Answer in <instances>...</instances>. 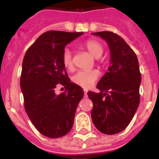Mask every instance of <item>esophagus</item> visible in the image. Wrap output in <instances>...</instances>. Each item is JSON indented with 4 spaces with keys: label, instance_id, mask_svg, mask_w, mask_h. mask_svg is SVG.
<instances>
[{
    "label": "esophagus",
    "instance_id": "34e87169",
    "mask_svg": "<svg viewBox=\"0 0 159 159\" xmlns=\"http://www.w3.org/2000/svg\"><path fill=\"white\" fill-rule=\"evenodd\" d=\"M87 92H88V91H87V90H85V89H84V97H87Z\"/></svg>",
    "mask_w": 159,
    "mask_h": 159
}]
</instances>
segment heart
I'll return each instance as SVG.
<instances>
[{
    "label": "heart",
    "mask_w": 159,
    "mask_h": 159,
    "mask_svg": "<svg viewBox=\"0 0 159 159\" xmlns=\"http://www.w3.org/2000/svg\"><path fill=\"white\" fill-rule=\"evenodd\" d=\"M84 47L95 58H100L103 53V46L99 41L96 40H90L84 44ZM62 63L67 69L72 70L74 68L73 56L71 50L66 48L62 53ZM99 73L97 70H80L73 75V83L83 88H89L97 80Z\"/></svg>",
    "instance_id": "1"
}]
</instances>
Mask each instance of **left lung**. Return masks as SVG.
Here are the masks:
<instances>
[{"mask_svg":"<svg viewBox=\"0 0 159 159\" xmlns=\"http://www.w3.org/2000/svg\"><path fill=\"white\" fill-rule=\"evenodd\" d=\"M106 40L110 50L108 71L97 83L99 93L89 91L93 102L91 119L102 133L114 135L129 125L140 103V73L137 57L125 40L110 31L92 33Z\"/></svg>","mask_w":159,"mask_h":159,"instance_id":"8db88e82","label":"left lung"}]
</instances>
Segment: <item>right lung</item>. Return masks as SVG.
<instances>
[{"label":"right lung","instance_id":"obj_1","mask_svg":"<svg viewBox=\"0 0 159 159\" xmlns=\"http://www.w3.org/2000/svg\"><path fill=\"white\" fill-rule=\"evenodd\" d=\"M83 34L51 30L42 34L24 56L20 87L24 108L34 127L49 138H59L71 130L77 106L84 97L83 89L70 82L62 63L68 43ZM61 84L66 91L57 95Z\"/></svg>","mask_w":159,"mask_h":159}]
</instances>
